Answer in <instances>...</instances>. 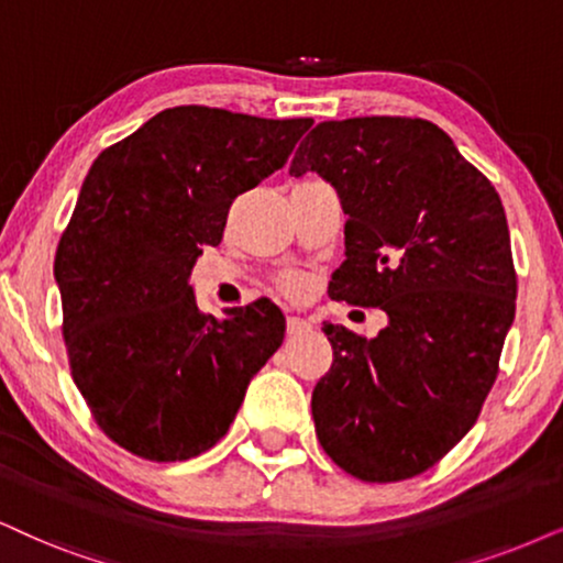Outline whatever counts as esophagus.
Masks as SVG:
<instances>
[{
    "instance_id": "34e87169",
    "label": "esophagus",
    "mask_w": 563,
    "mask_h": 563,
    "mask_svg": "<svg viewBox=\"0 0 563 563\" xmlns=\"http://www.w3.org/2000/svg\"><path fill=\"white\" fill-rule=\"evenodd\" d=\"M286 330H288V334L309 332V330H311V322H309V319H303V317H288Z\"/></svg>"
}]
</instances>
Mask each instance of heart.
Instances as JSON below:
<instances>
[{"label": "heart", "instance_id": "1", "mask_svg": "<svg viewBox=\"0 0 563 563\" xmlns=\"http://www.w3.org/2000/svg\"><path fill=\"white\" fill-rule=\"evenodd\" d=\"M277 286H280L283 294L290 296V298H303L306 294H309L311 280H309V275L288 273V275L280 277V283H277Z\"/></svg>", "mask_w": 563, "mask_h": 563}]
</instances>
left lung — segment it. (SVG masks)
Instances as JSON below:
<instances>
[{
  "label": "left lung",
  "instance_id": "obj_1",
  "mask_svg": "<svg viewBox=\"0 0 563 563\" xmlns=\"http://www.w3.org/2000/svg\"><path fill=\"white\" fill-rule=\"evenodd\" d=\"M309 170L347 216L330 296L387 314L372 340L324 324L334 358L311 395L319 444L361 481L412 478L473 429L499 374L517 298L504 205L426 119L317 124L290 163Z\"/></svg>",
  "mask_w": 563,
  "mask_h": 563
}]
</instances>
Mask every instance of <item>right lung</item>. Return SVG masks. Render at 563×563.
<instances>
[{"instance_id": "1", "label": "right lung", "mask_w": 563, "mask_h": 563, "mask_svg": "<svg viewBox=\"0 0 563 563\" xmlns=\"http://www.w3.org/2000/svg\"><path fill=\"white\" fill-rule=\"evenodd\" d=\"M311 119L208 106L155 113L92 161L54 277L73 379L109 439L179 462L225 437L252 376L286 338L275 303L202 314L191 267L231 202L286 166Z\"/></svg>"}]
</instances>
